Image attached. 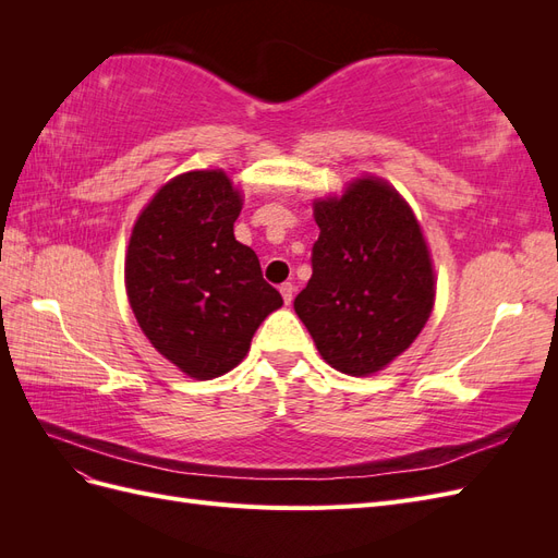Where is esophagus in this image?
Returning <instances> with one entry per match:
<instances>
[{"instance_id":"esophagus-1","label":"esophagus","mask_w":558,"mask_h":558,"mask_svg":"<svg viewBox=\"0 0 558 558\" xmlns=\"http://www.w3.org/2000/svg\"><path fill=\"white\" fill-rule=\"evenodd\" d=\"M279 291H281V298H283L286 305H291V302H293V293H295V286H293V283H281Z\"/></svg>"}]
</instances>
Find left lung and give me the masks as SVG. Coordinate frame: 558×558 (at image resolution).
<instances>
[{
	"label": "left lung",
	"mask_w": 558,
	"mask_h": 558,
	"mask_svg": "<svg viewBox=\"0 0 558 558\" xmlns=\"http://www.w3.org/2000/svg\"><path fill=\"white\" fill-rule=\"evenodd\" d=\"M312 279L293 302L320 356L351 377L373 375L424 330L435 302L430 253L393 185L356 179L314 202Z\"/></svg>",
	"instance_id": "1"
}]
</instances>
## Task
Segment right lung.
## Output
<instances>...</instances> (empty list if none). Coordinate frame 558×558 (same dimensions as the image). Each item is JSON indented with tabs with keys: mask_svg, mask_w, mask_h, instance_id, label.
Wrapping results in <instances>:
<instances>
[{
	"mask_svg": "<svg viewBox=\"0 0 558 558\" xmlns=\"http://www.w3.org/2000/svg\"><path fill=\"white\" fill-rule=\"evenodd\" d=\"M242 195L221 170L167 181L132 228L125 289L140 328L195 379L240 365L265 316L283 305L256 251L234 240Z\"/></svg>",
	"mask_w": 558,
	"mask_h": 558,
	"instance_id": "1",
	"label": "right lung"
}]
</instances>
